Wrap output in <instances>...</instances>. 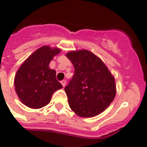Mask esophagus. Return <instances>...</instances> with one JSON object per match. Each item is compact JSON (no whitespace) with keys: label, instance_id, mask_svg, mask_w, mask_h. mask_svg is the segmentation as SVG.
I'll return each instance as SVG.
<instances>
[{"label":"esophagus","instance_id":"obj_1","mask_svg":"<svg viewBox=\"0 0 147 147\" xmlns=\"http://www.w3.org/2000/svg\"><path fill=\"white\" fill-rule=\"evenodd\" d=\"M61 85H62V86H63V87H65V85H66V80H61Z\"/></svg>","mask_w":147,"mask_h":147}]
</instances>
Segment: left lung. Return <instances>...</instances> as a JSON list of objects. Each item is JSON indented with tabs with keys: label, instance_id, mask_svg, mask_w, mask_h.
Returning <instances> with one entry per match:
<instances>
[{
	"label": "left lung",
	"instance_id": "obj_1",
	"mask_svg": "<svg viewBox=\"0 0 147 147\" xmlns=\"http://www.w3.org/2000/svg\"><path fill=\"white\" fill-rule=\"evenodd\" d=\"M66 56L74 67V76L65 88L70 108L82 117L98 115L115 98L114 76L103 61L90 51H71Z\"/></svg>",
	"mask_w": 147,
	"mask_h": 147
}]
</instances>
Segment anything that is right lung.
Masks as SVG:
<instances>
[{
	"mask_svg": "<svg viewBox=\"0 0 147 147\" xmlns=\"http://www.w3.org/2000/svg\"><path fill=\"white\" fill-rule=\"evenodd\" d=\"M61 50L43 46L24 61L15 76V89L22 103L40 109L50 102L53 94L62 86L56 78V71L49 64Z\"/></svg>",
	"mask_w": 147,
	"mask_h": 147,
	"instance_id": "add662e5",
	"label": "right lung"
}]
</instances>
